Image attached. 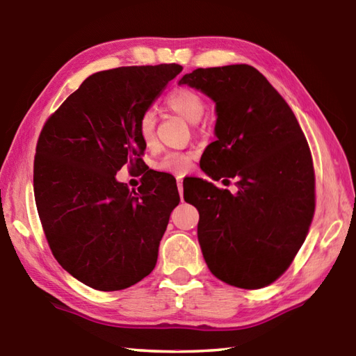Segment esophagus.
<instances>
[{
    "instance_id": "esophagus-1",
    "label": "esophagus",
    "mask_w": 356,
    "mask_h": 356,
    "mask_svg": "<svg viewBox=\"0 0 356 356\" xmlns=\"http://www.w3.org/2000/svg\"><path fill=\"white\" fill-rule=\"evenodd\" d=\"M177 190H179L180 197H182V194H184V180H182V177H177Z\"/></svg>"
}]
</instances>
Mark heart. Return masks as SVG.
<instances>
[{
    "label": "heart",
    "instance_id": "heart-1",
    "mask_svg": "<svg viewBox=\"0 0 356 356\" xmlns=\"http://www.w3.org/2000/svg\"><path fill=\"white\" fill-rule=\"evenodd\" d=\"M166 106H168L172 113H176L186 122L197 123L202 115L205 113V102L202 99L200 94L191 89H174L172 92L166 97ZM138 136H140L142 142L146 146H152L156 142V115L152 113H145L138 122ZM193 156L188 152H168L160 162L157 163V168L172 172V174H182L188 172L191 168Z\"/></svg>",
    "mask_w": 356,
    "mask_h": 356
}]
</instances>
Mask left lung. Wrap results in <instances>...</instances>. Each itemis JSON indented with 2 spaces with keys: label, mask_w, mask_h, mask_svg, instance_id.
I'll use <instances>...</instances> for the list:
<instances>
[{
  "label": "left lung",
  "mask_w": 356,
  "mask_h": 356,
  "mask_svg": "<svg viewBox=\"0 0 356 356\" xmlns=\"http://www.w3.org/2000/svg\"><path fill=\"white\" fill-rule=\"evenodd\" d=\"M179 85L216 104V140L202 154L200 168L213 180L236 179L238 186L232 194L200 179L204 204L188 196L201 207L204 259L229 285L266 287L289 268L315 213V172L304 132L287 102L253 66L200 67Z\"/></svg>",
  "instance_id": "1"
}]
</instances>
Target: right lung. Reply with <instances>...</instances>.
<instances>
[{
	"label": "right lung",
	"mask_w": 356,
	"mask_h": 356,
	"mask_svg": "<svg viewBox=\"0 0 356 356\" xmlns=\"http://www.w3.org/2000/svg\"><path fill=\"white\" fill-rule=\"evenodd\" d=\"M180 72L171 63L89 75L41 131L33 163L41 225L55 259L88 287L128 289L156 267L180 200L176 180L149 170L131 191L115 174L140 168L138 122Z\"/></svg>",
	"instance_id": "obj_1"
}]
</instances>
